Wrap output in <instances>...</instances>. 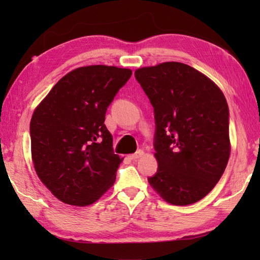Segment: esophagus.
<instances>
[{
	"mask_svg": "<svg viewBox=\"0 0 260 260\" xmlns=\"http://www.w3.org/2000/svg\"><path fill=\"white\" fill-rule=\"evenodd\" d=\"M143 155H144V151L139 150V151H136L135 153H133V155H131L129 158H131V159H139V158L143 157Z\"/></svg>",
	"mask_w": 260,
	"mask_h": 260,
	"instance_id": "esophagus-1",
	"label": "esophagus"
}]
</instances>
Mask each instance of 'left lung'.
Masks as SVG:
<instances>
[{
  "label": "left lung",
  "instance_id": "8db88e82",
  "mask_svg": "<svg viewBox=\"0 0 260 260\" xmlns=\"http://www.w3.org/2000/svg\"><path fill=\"white\" fill-rule=\"evenodd\" d=\"M135 78L155 111L158 170L149 184L170 204L196 203L214 188L230 159L225 95L205 74L179 61L140 68Z\"/></svg>",
  "mask_w": 260,
  "mask_h": 260
}]
</instances>
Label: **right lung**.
Segmentation results:
<instances>
[{"instance_id": "right-lung-1", "label": "right lung", "mask_w": 260, "mask_h": 260, "mask_svg": "<svg viewBox=\"0 0 260 260\" xmlns=\"http://www.w3.org/2000/svg\"><path fill=\"white\" fill-rule=\"evenodd\" d=\"M132 70L81 67L60 79L30 119L34 170L57 200L74 206L99 201L124 158L113 153L105 112Z\"/></svg>"}]
</instances>
